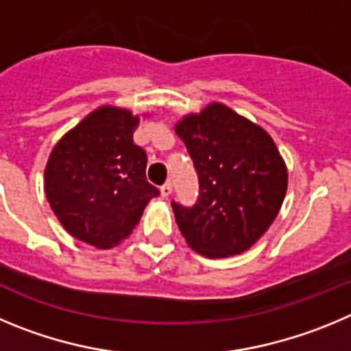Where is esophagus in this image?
Returning <instances> with one entry per match:
<instances>
[{"mask_svg": "<svg viewBox=\"0 0 351 351\" xmlns=\"http://www.w3.org/2000/svg\"><path fill=\"white\" fill-rule=\"evenodd\" d=\"M171 192H173L171 182H166L162 187H160V195H162V197H168V195H171Z\"/></svg>", "mask_w": 351, "mask_h": 351, "instance_id": "34e87169", "label": "esophagus"}]
</instances>
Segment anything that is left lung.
<instances>
[{"label":"left lung","instance_id":"obj_1","mask_svg":"<svg viewBox=\"0 0 351 351\" xmlns=\"http://www.w3.org/2000/svg\"><path fill=\"white\" fill-rule=\"evenodd\" d=\"M175 131L199 178L194 206L171 203L180 232L204 257L243 254L269 229L287 194V166L273 138L222 103L185 115Z\"/></svg>","mask_w":351,"mask_h":351}]
</instances>
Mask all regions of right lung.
Segmentation results:
<instances>
[{
  "instance_id": "add662e5",
  "label": "right lung",
  "mask_w": 351,
  "mask_h": 351,
  "mask_svg": "<svg viewBox=\"0 0 351 351\" xmlns=\"http://www.w3.org/2000/svg\"><path fill=\"white\" fill-rule=\"evenodd\" d=\"M140 117L99 106L53 147L45 166V194L61 226L96 248H112L138 226L159 195L147 182V154L134 145Z\"/></svg>"
}]
</instances>
